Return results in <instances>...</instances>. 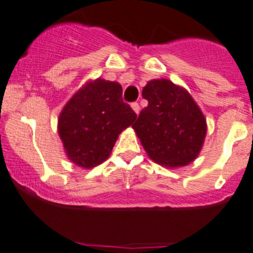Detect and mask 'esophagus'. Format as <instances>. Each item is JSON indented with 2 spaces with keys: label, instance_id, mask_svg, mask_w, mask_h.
Instances as JSON below:
<instances>
[{
  "label": "esophagus",
  "instance_id": "esophagus-1",
  "mask_svg": "<svg viewBox=\"0 0 253 253\" xmlns=\"http://www.w3.org/2000/svg\"><path fill=\"white\" fill-rule=\"evenodd\" d=\"M131 108L132 110H133V112L136 113V115H138V113H140V106H138V103H132L131 104Z\"/></svg>",
  "mask_w": 253,
  "mask_h": 253
}]
</instances>
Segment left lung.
Here are the masks:
<instances>
[{
    "mask_svg": "<svg viewBox=\"0 0 253 253\" xmlns=\"http://www.w3.org/2000/svg\"><path fill=\"white\" fill-rule=\"evenodd\" d=\"M149 104L132 126L149 158L165 168L189 165L207 135V120L185 88L169 79H152L142 89Z\"/></svg>",
    "mask_w": 253,
    "mask_h": 253,
    "instance_id": "8db88e82",
    "label": "left lung"
}]
</instances>
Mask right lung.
Returning a JSON list of instances; mask_svg holds the SVG:
<instances>
[{
    "label": "right lung",
    "mask_w": 253,
    "mask_h": 253,
    "mask_svg": "<svg viewBox=\"0 0 253 253\" xmlns=\"http://www.w3.org/2000/svg\"><path fill=\"white\" fill-rule=\"evenodd\" d=\"M136 117L122 101L121 84L102 78L88 81L58 118V133L67 158L83 169L99 165L111 155L118 135Z\"/></svg>",
    "instance_id": "right-lung-1"
}]
</instances>
